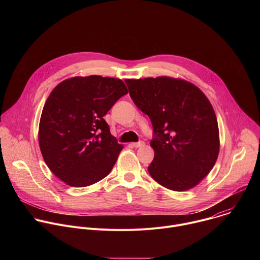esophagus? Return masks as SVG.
Listing matches in <instances>:
<instances>
[{"instance_id":"obj_1","label":"esophagus","mask_w":260,"mask_h":260,"mask_svg":"<svg viewBox=\"0 0 260 260\" xmlns=\"http://www.w3.org/2000/svg\"><path fill=\"white\" fill-rule=\"evenodd\" d=\"M145 145V143L144 142H138V143H132V146H134V147H136V148H139V147H142V146H144Z\"/></svg>"}]
</instances>
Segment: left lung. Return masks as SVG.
I'll return each mask as SVG.
<instances>
[{"instance_id": "1", "label": "left lung", "mask_w": 260, "mask_h": 260, "mask_svg": "<svg viewBox=\"0 0 260 260\" xmlns=\"http://www.w3.org/2000/svg\"><path fill=\"white\" fill-rule=\"evenodd\" d=\"M125 83L153 126L154 158L148 172L174 191L196 187L213 169L220 148L218 122L208 98L194 84L168 76Z\"/></svg>"}]
</instances>
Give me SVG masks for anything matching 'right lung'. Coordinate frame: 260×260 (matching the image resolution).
Instances as JSON below:
<instances>
[{
  "label": "right lung",
  "instance_id": "right-lung-1",
  "mask_svg": "<svg viewBox=\"0 0 260 260\" xmlns=\"http://www.w3.org/2000/svg\"><path fill=\"white\" fill-rule=\"evenodd\" d=\"M127 88L122 80L91 75L56 85L44 105L39 146L50 171L67 185L85 187L104 179L123 146L104 116Z\"/></svg>",
  "mask_w": 260,
  "mask_h": 260
}]
</instances>
